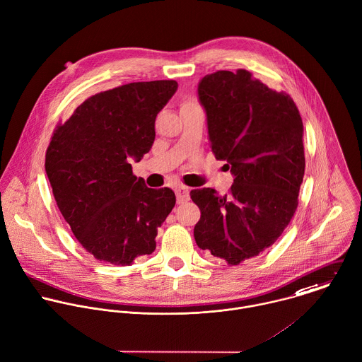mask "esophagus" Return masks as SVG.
<instances>
[{"instance_id":"obj_1","label":"esophagus","mask_w":362,"mask_h":362,"mask_svg":"<svg viewBox=\"0 0 362 362\" xmlns=\"http://www.w3.org/2000/svg\"><path fill=\"white\" fill-rule=\"evenodd\" d=\"M175 192H176V199H177V203H179V204H180V203H186V202L190 199V196H189V187H186V186H183V185L177 186Z\"/></svg>"}]
</instances>
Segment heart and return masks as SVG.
<instances>
[{"label": "heart", "mask_w": 362, "mask_h": 362, "mask_svg": "<svg viewBox=\"0 0 362 362\" xmlns=\"http://www.w3.org/2000/svg\"><path fill=\"white\" fill-rule=\"evenodd\" d=\"M192 104H196V103H193V101H190V100H187V101L183 103V105H192Z\"/></svg>", "instance_id": "1"}]
</instances>
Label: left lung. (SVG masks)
<instances>
[{
  "instance_id": "left-lung-1",
  "label": "left lung",
  "mask_w": 362,
  "mask_h": 362,
  "mask_svg": "<svg viewBox=\"0 0 362 362\" xmlns=\"http://www.w3.org/2000/svg\"><path fill=\"white\" fill-rule=\"evenodd\" d=\"M211 151L227 160L234 183L226 196L203 187L190 192L200 209L199 248L230 265L269 248L291 223L305 176L303 122L292 97L254 78L218 70L199 83Z\"/></svg>"
}]
</instances>
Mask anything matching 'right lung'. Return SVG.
Returning a JSON list of instances; mask_svg holds the SVG:
<instances>
[{
    "instance_id": "add662e5",
    "label": "right lung",
    "mask_w": 362,
    "mask_h": 362,
    "mask_svg": "<svg viewBox=\"0 0 362 362\" xmlns=\"http://www.w3.org/2000/svg\"><path fill=\"white\" fill-rule=\"evenodd\" d=\"M177 90L175 80L128 83L84 100L57 124L45 155L56 204L95 259L131 265L156 248L175 207L169 187L149 189L132 173L155 139V119Z\"/></svg>"
}]
</instances>
